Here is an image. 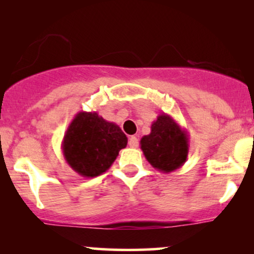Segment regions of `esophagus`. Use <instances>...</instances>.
I'll list each match as a JSON object with an SVG mask.
<instances>
[{
	"instance_id": "esophagus-1",
	"label": "esophagus",
	"mask_w": 254,
	"mask_h": 254,
	"mask_svg": "<svg viewBox=\"0 0 254 254\" xmlns=\"http://www.w3.org/2000/svg\"><path fill=\"white\" fill-rule=\"evenodd\" d=\"M129 145L131 148H137L138 147V139L136 136H131L129 138Z\"/></svg>"
}]
</instances>
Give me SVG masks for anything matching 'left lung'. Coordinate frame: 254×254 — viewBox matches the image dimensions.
Returning a JSON list of instances; mask_svg holds the SVG:
<instances>
[{"label": "left lung", "instance_id": "8db88e82", "mask_svg": "<svg viewBox=\"0 0 254 254\" xmlns=\"http://www.w3.org/2000/svg\"><path fill=\"white\" fill-rule=\"evenodd\" d=\"M150 133L139 144L145 159L154 168L170 173L185 164L189 155V133L171 116L161 113L150 127Z\"/></svg>", "mask_w": 254, "mask_h": 254}]
</instances>
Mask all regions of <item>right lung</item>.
Returning a JSON list of instances; mask_svg holds the SVG:
<instances>
[{"label": "right lung", "mask_w": 254, "mask_h": 254, "mask_svg": "<svg viewBox=\"0 0 254 254\" xmlns=\"http://www.w3.org/2000/svg\"><path fill=\"white\" fill-rule=\"evenodd\" d=\"M127 144V137L116 123L105 121L97 112H78L62 141L66 164L80 176L103 174Z\"/></svg>", "instance_id": "1"}]
</instances>
